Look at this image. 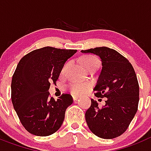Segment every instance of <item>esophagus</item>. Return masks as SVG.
Masks as SVG:
<instances>
[{
	"instance_id": "1",
	"label": "esophagus",
	"mask_w": 151,
	"mask_h": 151,
	"mask_svg": "<svg viewBox=\"0 0 151 151\" xmlns=\"http://www.w3.org/2000/svg\"><path fill=\"white\" fill-rule=\"evenodd\" d=\"M77 99H78V97H77V96H73V100L77 101Z\"/></svg>"
}]
</instances>
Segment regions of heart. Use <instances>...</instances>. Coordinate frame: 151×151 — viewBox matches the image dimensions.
Wrapping results in <instances>:
<instances>
[{"instance_id": "heart-1", "label": "heart", "mask_w": 151, "mask_h": 151, "mask_svg": "<svg viewBox=\"0 0 151 151\" xmlns=\"http://www.w3.org/2000/svg\"><path fill=\"white\" fill-rule=\"evenodd\" d=\"M81 62L83 66L88 70H91L93 69H97L100 65V61L97 58L92 55H85L81 58ZM66 68V65L63 67L61 72H64ZM68 90L70 93L74 96H79L83 94V93L88 90L90 85L88 83H79V82H72L68 86Z\"/></svg>"}]
</instances>
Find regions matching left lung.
Listing matches in <instances>:
<instances>
[{
	"label": "left lung",
	"instance_id": "1",
	"mask_svg": "<svg viewBox=\"0 0 151 151\" xmlns=\"http://www.w3.org/2000/svg\"><path fill=\"white\" fill-rule=\"evenodd\" d=\"M83 53H93L102 60V70L94 90L98 98H106V105L99 107L91 99L85 119L89 128L97 137L112 139L128 129L137 111L139 84L133 66L117 51L97 47Z\"/></svg>",
	"mask_w": 151,
	"mask_h": 151
}]
</instances>
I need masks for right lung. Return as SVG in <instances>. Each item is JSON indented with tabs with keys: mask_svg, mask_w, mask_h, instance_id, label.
Here are the masks:
<instances>
[{
	"mask_svg": "<svg viewBox=\"0 0 151 151\" xmlns=\"http://www.w3.org/2000/svg\"><path fill=\"white\" fill-rule=\"evenodd\" d=\"M76 52L47 46L32 51L18 63L11 82V100L21 124L29 133L48 136L61 126L73 98L63 93L55 100L48 89L52 82L56 84L65 63Z\"/></svg>",
	"mask_w": 151,
	"mask_h": 151,
	"instance_id": "add662e5",
	"label": "right lung"
}]
</instances>
